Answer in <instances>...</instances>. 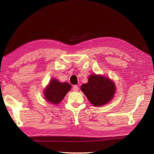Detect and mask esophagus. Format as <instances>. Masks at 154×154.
Wrapping results in <instances>:
<instances>
[{"mask_svg":"<svg viewBox=\"0 0 154 154\" xmlns=\"http://www.w3.org/2000/svg\"><path fill=\"white\" fill-rule=\"evenodd\" d=\"M72 90L74 92H76L78 91V87L77 85H74L72 87Z\"/></svg>","mask_w":154,"mask_h":154,"instance_id":"1","label":"esophagus"}]
</instances>
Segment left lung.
Masks as SVG:
<instances>
[{
  "label": "left lung",
  "instance_id": "8db88e82",
  "mask_svg": "<svg viewBox=\"0 0 154 154\" xmlns=\"http://www.w3.org/2000/svg\"><path fill=\"white\" fill-rule=\"evenodd\" d=\"M87 99L94 106H101L113 98L116 91L114 82L102 76L91 75L88 83L81 86Z\"/></svg>",
  "mask_w": 154,
  "mask_h": 154
}]
</instances>
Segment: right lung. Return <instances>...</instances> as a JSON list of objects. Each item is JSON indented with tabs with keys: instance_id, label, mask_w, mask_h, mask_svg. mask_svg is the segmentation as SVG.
I'll return each mask as SVG.
<instances>
[{
	"instance_id": "add662e5",
	"label": "right lung",
	"mask_w": 154,
	"mask_h": 154,
	"mask_svg": "<svg viewBox=\"0 0 154 154\" xmlns=\"http://www.w3.org/2000/svg\"><path fill=\"white\" fill-rule=\"evenodd\" d=\"M71 85L67 82L61 83L57 80H52L45 88L44 96L45 99L51 103L58 104L70 91Z\"/></svg>"
}]
</instances>
